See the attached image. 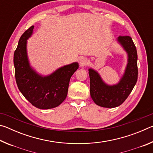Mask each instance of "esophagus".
I'll return each instance as SVG.
<instances>
[{"label": "esophagus", "instance_id": "esophagus-1", "mask_svg": "<svg viewBox=\"0 0 153 153\" xmlns=\"http://www.w3.org/2000/svg\"><path fill=\"white\" fill-rule=\"evenodd\" d=\"M88 63H89V61H88V59H86V58L82 59L81 60H80V62H79V65H80V66H81V67L86 66V65H88Z\"/></svg>", "mask_w": 153, "mask_h": 153}]
</instances>
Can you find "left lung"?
<instances>
[{"instance_id": "1", "label": "left lung", "mask_w": 153, "mask_h": 153, "mask_svg": "<svg viewBox=\"0 0 153 153\" xmlns=\"http://www.w3.org/2000/svg\"><path fill=\"white\" fill-rule=\"evenodd\" d=\"M117 41L128 56L125 73L120 82L113 86H108L94 69H89L88 70L90 96L93 101L100 107L114 108L121 105L132 91L138 79V55L132 39L129 36H120Z\"/></svg>"}]
</instances>
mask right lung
<instances>
[{
	"label": "right lung",
	"instance_id": "obj_1",
	"mask_svg": "<svg viewBox=\"0 0 153 153\" xmlns=\"http://www.w3.org/2000/svg\"><path fill=\"white\" fill-rule=\"evenodd\" d=\"M32 25L21 36L14 53L15 76L18 88L31 104L40 109H48L60 105L67 95L72 75L78 69V63L63 66L47 76L38 74L30 67L27 55V40L32 36Z\"/></svg>",
	"mask_w": 153,
	"mask_h": 153
}]
</instances>
